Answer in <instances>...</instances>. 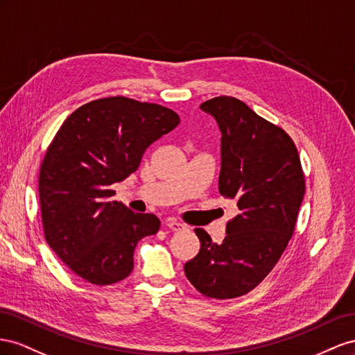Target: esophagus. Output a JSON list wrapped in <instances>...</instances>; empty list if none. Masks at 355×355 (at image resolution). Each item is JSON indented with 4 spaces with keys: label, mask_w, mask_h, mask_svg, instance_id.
<instances>
[{
    "label": "esophagus",
    "mask_w": 355,
    "mask_h": 355,
    "mask_svg": "<svg viewBox=\"0 0 355 355\" xmlns=\"http://www.w3.org/2000/svg\"><path fill=\"white\" fill-rule=\"evenodd\" d=\"M165 225H166V227H169L171 230H174V232H180V230L186 229V225H183V223H180L177 220H172V218L166 220Z\"/></svg>",
    "instance_id": "obj_1"
}]
</instances>
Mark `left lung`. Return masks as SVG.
I'll return each mask as SVG.
<instances>
[{
  "label": "left lung",
  "instance_id": "left-lung-1",
  "mask_svg": "<svg viewBox=\"0 0 355 355\" xmlns=\"http://www.w3.org/2000/svg\"><path fill=\"white\" fill-rule=\"evenodd\" d=\"M221 130L218 191L236 200L239 214L214 244L204 229L198 256L184 265L187 279L214 299L244 296L268 277L295 234L305 174L295 141L234 96L200 104Z\"/></svg>",
  "mask_w": 355,
  "mask_h": 355
}]
</instances>
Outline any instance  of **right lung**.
<instances>
[{
  "mask_svg": "<svg viewBox=\"0 0 355 355\" xmlns=\"http://www.w3.org/2000/svg\"><path fill=\"white\" fill-rule=\"evenodd\" d=\"M178 123L171 108L108 96L71 113L47 147L38 177L44 236L90 284L129 277L138 241L157 234L160 220L111 199V184L135 172L146 150Z\"/></svg>",
  "mask_w": 355,
  "mask_h": 355,
  "instance_id": "1",
  "label": "right lung"
}]
</instances>
